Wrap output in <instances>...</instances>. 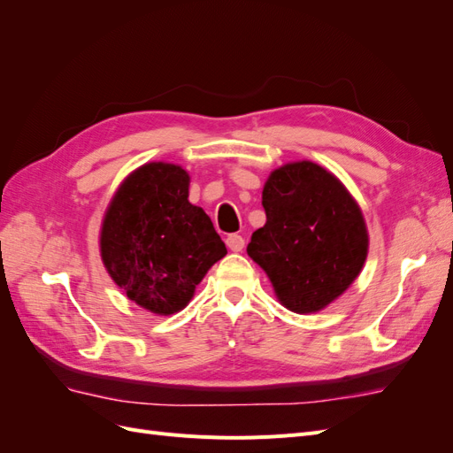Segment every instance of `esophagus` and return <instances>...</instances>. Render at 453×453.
Masks as SVG:
<instances>
[{
    "mask_svg": "<svg viewBox=\"0 0 453 453\" xmlns=\"http://www.w3.org/2000/svg\"><path fill=\"white\" fill-rule=\"evenodd\" d=\"M243 245H245V240H243L240 234H230V236H226V248H228L230 251L238 253V251L243 250Z\"/></svg>",
    "mask_w": 453,
    "mask_h": 453,
    "instance_id": "34e87169",
    "label": "esophagus"
}]
</instances>
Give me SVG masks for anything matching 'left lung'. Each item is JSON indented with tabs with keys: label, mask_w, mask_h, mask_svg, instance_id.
Here are the masks:
<instances>
[{
	"label": "left lung",
	"mask_w": 453,
	"mask_h": 453,
	"mask_svg": "<svg viewBox=\"0 0 453 453\" xmlns=\"http://www.w3.org/2000/svg\"><path fill=\"white\" fill-rule=\"evenodd\" d=\"M263 208L266 223L253 232L248 255L287 310H325L357 280L368 255L357 200L334 173L296 160L268 175Z\"/></svg>",
	"instance_id": "left-lung-1"
}]
</instances>
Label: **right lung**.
I'll list each match as a JSON object with an SVG mask.
<instances>
[{
  "label": "right lung",
  "instance_id": "obj_1",
  "mask_svg": "<svg viewBox=\"0 0 453 453\" xmlns=\"http://www.w3.org/2000/svg\"><path fill=\"white\" fill-rule=\"evenodd\" d=\"M188 185L177 164L147 162L125 177L104 213L100 255L107 273L155 315L181 311L226 255L211 219L188 202Z\"/></svg>",
  "mask_w": 453,
  "mask_h": 453
}]
</instances>
